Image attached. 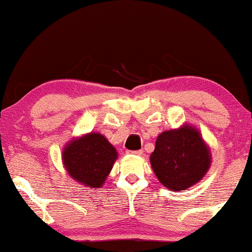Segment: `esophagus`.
Here are the masks:
<instances>
[{
  "instance_id": "1",
  "label": "esophagus",
  "mask_w": 252,
  "mask_h": 252,
  "mask_svg": "<svg viewBox=\"0 0 252 252\" xmlns=\"http://www.w3.org/2000/svg\"><path fill=\"white\" fill-rule=\"evenodd\" d=\"M127 153L130 155H134V156H143V150H135V151H127Z\"/></svg>"
}]
</instances>
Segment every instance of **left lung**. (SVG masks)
<instances>
[{
	"instance_id": "1",
	"label": "left lung",
	"mask_w": 252,
	"mask_h": 252,
	"mask_svg": "<svg viewBox=\"0 0 252 252\" xmlns=\"http://www.w3.org/2000/svg\"><path fill=\"white\" fill-rule=\"evenodd\" d=\"M150 164L161 185L171 190H185L204 177L211 153L198 130L186 124L158 135Z\"/></svg>"
}]
</instances>
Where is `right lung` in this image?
Wrapping results in <instances>:
<instances>
[{"label":"right lung","instance_id":"add662e5","mask_svg":"<svg viewBox=\"0 0 252 252\" xmlns=\"http://www.w3.org/2000/svg\"><path fill=\"white\" fill-rule=\"evenodd\" d=\"M117 157L116 148L99 133L73 139L65 146L62 155L67 174L89 188L104 185Z\"/></svg>","mask_w":252,"mask_h":252}]
</instances>
